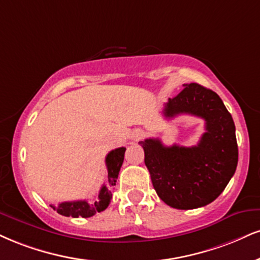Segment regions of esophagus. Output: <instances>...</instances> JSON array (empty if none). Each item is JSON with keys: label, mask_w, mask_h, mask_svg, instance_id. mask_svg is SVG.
<instances>
[{"label": "esophagus", "mask_w": 260, "mask_h": 260, "mask_svg": "<svg viewBox=\"0 0 260 260\" xmlns=\"http://www.w3.org/2000/svg\"><path fill=\"white\" fill-rule=\"evenodd\" d=\"M144 131L143 129H134L132 133H131V139L132 140H140L144 137Z\"/></svg>", "instance_id": "34e87169"}]
</instances>
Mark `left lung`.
Masks as SVG:
<instances>
[{"label":"left lung","instance_id":"8db88e82","mask_svg":"<svg viewBox=\"0 0 260 260\" xmlns=\"http://www.w3.org/2000/svg\"><path fill=\"white\" fill-rule=\"evenodd\" d=\"M181 114L205 120L206 132L198 145L165 146L157 138L139 144L158 198L173 208L192 209L223 192L236 171L239 149L233 117L213 90L198 83L183 84V90L168 99L164 109L167 118Z\"/></svg>","mask_w":260,"mask_h":260}]
</instances>
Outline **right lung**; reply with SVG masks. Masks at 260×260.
Instances as JSON below:
<instances>
[{
    "label": "right lung",
    "mask_w": 260,
    "mask_h": 260,
    "mask_svg": "<svg viewBox=\"0 0 260 260\" xmlns=\"http://www.w3.org/2000/svg\"><path fill=\"white\" fill-rule=\"evenodd\" d=\"M124 151H126V148H117L106 155L105 164L106 168H108V183H106V185L102 186L96 200L92 202L86 201V200L61 202L59 203L57 207L55 206H51V207L55 209L59 214L73 218H89L98 213V212H103L104 209L108 208L112 198L111 190L112 187L116 185L118 172H120L121 166L123 164Z\"/></svg>",
    "instance_id": "1"
}]
</instances>
